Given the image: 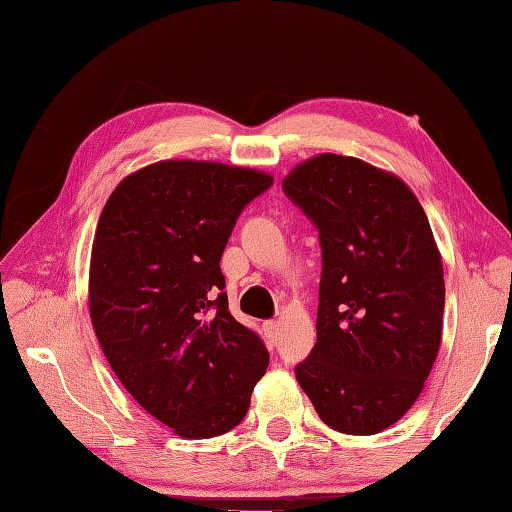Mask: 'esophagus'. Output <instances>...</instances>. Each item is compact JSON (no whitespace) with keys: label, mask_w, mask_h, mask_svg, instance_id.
I'll return each instance as SVG.
<instances>
[{"label":"esophagus","mask_w":512,"mask_h":512,"mask_svg":"<svg viewBox=\"0 0 512 512\" xmlns=\"http://www.w3.org/2000/svg\"><path fill=\"white\" fill-rule=\"evenodd\" d=\"M264 336H266V343L273 347L277 345V339H279V323L277 321H266L264 323Z\"/></svg>","instance_id":"1"}]
</instances>
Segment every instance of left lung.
<instances>
[{"label":"left lung","instance_id":"1","mask_svg":"<svg viewBox=\"0 0 512 512\" xmlns=\"http://www.w3.org/2000/svg\"><path fill=\"white\" fill-rule=\"evenodd\" d=\"M281 189L319 228L317 343L295 367L319 418L374 436L416 402L440 350L442 257L418 198L394 173L321 154Z\"/></svg>","mask_w":512,"mask_h":512}]
</instances>
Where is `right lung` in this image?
Wrapping results in <instances>:
<instances>
[{
	"instance_id": "obj_1",
	"label": "right lung",
	"mask_w": 512,
	"mask_h": 512,
	"mask_svg": "<svg viewBox=\"0 0 512 512\" xmlns=\"http://www.w3.org/2000/svg\"><path fill=\"white\" fill-rule=\"evenodd\" d=\"M268 173L162 160L118 184L96 226L90 317L134 400L182 438L244 420L268 350L228 312L220 259L239 213Z\"/></svg>"
}]
</instances>
